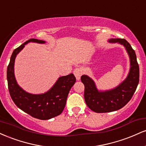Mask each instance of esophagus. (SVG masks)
I'll list each match as a JSON object with an SVG mask.
<instances>
[{
	"label": "esophagus",
	"instance_id": "34e87169",
	"mask_svg": "<svg viewBox=\"0 0 146 146\" xmlns=\"http://www.w3.org/2000/svg\"><path fill=\"white\" fill-rule=\"evenodd\" d=\"M73 74H74L75 78H76L77 80H80L82 75V72L80 68H75L74 71H73Z\"/></svg>",
	"mask_w": 146,
	"mask_h": 146
}]
</instances>
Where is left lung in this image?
Wrapping results in <instances>:
<instances>
[{
	"mask_svg": "<svg viewBox=\"0 0 146 146\" xmlns=\"http://www.w3.org/2000/svg\"><path fill=\"white\" fill-rule=\"evenodd\" d=\"M110 43H118L124 46L130 58V71L126 78L115 88L100 90L90 77L83 75L82 82L84 85V100L88 108L95 113H109L121 109L132 98L139 81V68L135 52L125 39L111 38Z\"/></svg>",
	"mask_w": 146,
	"mask_h": 146,
	"instance_id": "left-lung-1",
	"label": "left lung"
}]
</instances>
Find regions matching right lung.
Returning <instances> with one entry per match:
<instances>
[{
  "label": "right lung",
  "mask_w": 146,
  "mask_h": 146,
  "mask_svg": "<svg viewBox=\"0 0 146 146\" xmlns=\"http://www.w3.org/2000/svg\"><path fill=\"white\" fill-rule=\"evenodd\" d=\"M29 42L44 44L46 42L32 38L14 50L10 58L7 71L8 88L10 96L18 108L35 118L46 120L60 115L66 105V99L71 87L76 81L73 73L60 77L53 86L46 93L31 94L18 84L14 75V63L16 56Z\"/></svg>",
  "instance_id": "right-lung-1"
}]
</instances>
